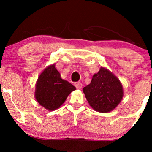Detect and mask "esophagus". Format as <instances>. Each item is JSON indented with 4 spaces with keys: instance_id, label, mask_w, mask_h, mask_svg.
Returning a JSON list of instances; mask_svg holds the SVG:
<instances>
[{
    "instance_id": "1",
    "label": "esophagus",
    "mask_w": 152,
    "mask_h": 152,
    "mask_svg": "<svg viewBox=\"0 0 152 152\" xmlns=\"http://www.w3.org/2000/svg\"><path fill=\"white\" fill-rule=\"evenodd\" d=\"M74 86H76V88L77 89H81L82 88V83L81 82H76V83H74Z\"/></svg>"
}]
</instances>
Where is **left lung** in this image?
<instances>
[{
    "label": "left lung",
    "mask_w": 152,
    "mask_h": 152,
    "mask_svg": "<svg viewBox=\"0 0 152 152\" xmlns=\"http://www.w3.org/2000/svg\"><path fill=\"white\" fill-rule=\"evenodd\" d=\"M91 107L100 113L114 110L121 102L124 89L121 81L105 67L94 74L91 83L83 88Z\"/></svg>",
    "instance_id": "1"
}]
</instances>
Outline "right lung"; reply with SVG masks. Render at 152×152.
Instances as JSON below:
<instances>
[{
    "label": "right lung",
    "mask_w": 152,
    "mask_h": 152,
    "mask_svg": "<svg viewBox=\"0 0 152 152\" xmlns=\"http://www.w3.org/2000/svg\"><path fill=\"white\" fill-rule=\"evenodd\" d=\"M76 87L62 79L55 64L47 66L38 76L36 83L35 98L48 111L58 109Z\"/></svg>",
    "instance_id": "obj_1"
}]
</instances>
